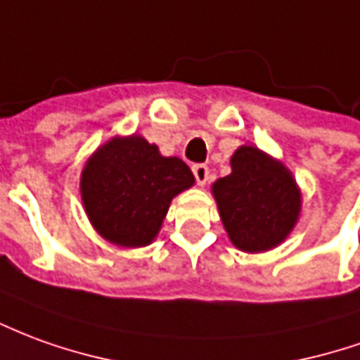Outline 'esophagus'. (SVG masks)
<instances>
[{"label":"esophagus","instance_id":"34e87169","mask_svg":"<svg viewBox=\"0 0 360 360\" xmlns=\"http://www.w3.org/2000/svg\"><path fill=\"white\" fill-rule=\"evenodd\" d=\"M208 167H206L205 163H198V165H193V175H195V179H197V183L202 187V185H206V181H208Z\"/></svg>","mask_w":360,"mask_h":360}]
</instances>
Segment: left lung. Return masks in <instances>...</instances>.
Listing matches in <instances>:
<instances>
[{
	"label": "left lung",
	"mask_w": 360,
	"mask_h": 360,
	"mask_svg": "<svg viewBox=\"0 0 360 360\" xmlns=\"http://www.w3.org/2000/svg\"><path fill=\"white\" fill-rule=\"evenodd\" d=\"M224 228L241 251H267L285 240L300 212L292 175L253 146H241L232 173L212 187Z\"/></svg>",
	"instance_id": "obj_1"
}]
</instances>
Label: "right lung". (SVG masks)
<instances>
[{
  "label": "right lung",
  "instance_id": "obj_1",
  "mask_svg": "<svg viewBox=\"0 0 360 360\" xmlns=\"http://www.w3.org/2000/svg\"><path fill=\"white\" fill-rule=\"evenodd\" d=\"M195 183L179 158H163L142 136L115 138L82 173V198L95 230L124 248L154 240L172 198Z\"/></svg>",
  "mask_w": 360,
  "mask_h": 360
}]
</instances>
